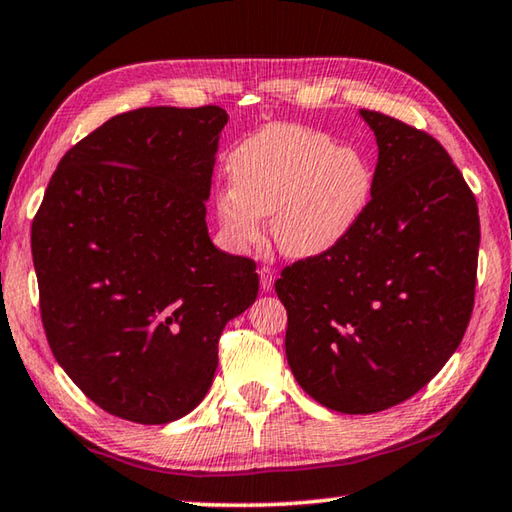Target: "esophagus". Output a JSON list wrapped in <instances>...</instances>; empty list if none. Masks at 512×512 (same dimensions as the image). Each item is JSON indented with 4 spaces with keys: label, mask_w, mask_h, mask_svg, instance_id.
<instances>
[{
    "label": "esophagus",
    "mask_w": 512,
    "mask_h": 512,
    "mask_svg": "<svg viewBox=\"0 0 512 512\" xmlns=\"http://www.w3.org/2000/svg\"><path fill=\"white\" fill-rule=\"evenodd\" d=\"M273 282H275V271L271 266H262V271H259V284H262V291H271L273 289Z\"/></svg>",
    "instance_id": "obj_1"
}]
</instances>
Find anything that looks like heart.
Masks as SVG:
<instances>
[{
    "mask_svg": "<svg viewBox=\"0 0 512 512\" xmlns=\"http://www.w3.org/2000/svg\"><path fill=\"white\" fill-rule=\"evenodd\" d=\"M230 187L214 198L225 246L246 253L262 241L271 216L277 248L287 257H318L350 235L368 205L366 160L325 133L271 126L248 137L228 160Z\"/></svg>",
    "mask_w": 512,
    "mask_h": 512,
    "instance_id": "heart-1",
    "label": "heart"
}]
</instances>
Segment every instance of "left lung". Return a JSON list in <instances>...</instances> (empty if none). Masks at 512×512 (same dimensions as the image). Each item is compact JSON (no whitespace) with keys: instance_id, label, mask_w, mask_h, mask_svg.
Listing matches in <instances>:
<instances>
[{"instance_id":"1","label":"left lung","mask_w":512,"mask_h":512,"mask_svg":"<svg viewBox=\"0 0 512 512\" xmlns=\"http://www.w3.org/2000/svg\"><path fill=\"white\" fill-rule=\"evenodd\" d=\"M377 140L370 203L339 246L287 266V361L302 391L359 415L409 400L470 323L479 207L440 142L359 110Z\"/></svg>"}]
</instances>
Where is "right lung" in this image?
Wrapping results in <instances>:
<instances>
[{
    "label": "right lung",
    "instance_id": "1",
    "mask_svg": "<svg viewBox=\"0 0 512 512\" xmlns=\"http://www.w3.org/2000/svg\"><path fill=\"white\" fill-rule=\"evenodd\" d=\"M225 124L219 106L112 117L63 155L33 219L49 348L117 418L194 411L223 327L257 298L253 259L216 248L205 223Z\"/></svg>",
    "mask_w": 512,
    "mask_h": 512
}]
</instances>
